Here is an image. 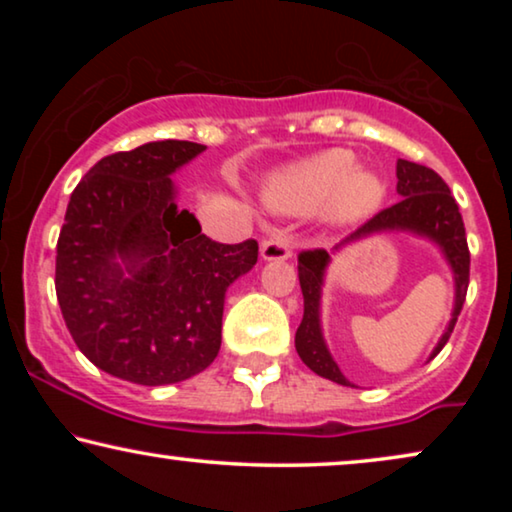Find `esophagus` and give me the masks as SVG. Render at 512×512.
<instances>
[{"label":"esophagus","mask_w":512,"mask_h":512,"mask_svg":"<svg viewBox=\"0 0 512 512\" xmlns=\"http://www.w3.org/2000/svg\"><path fill=\"white\" fill-rule=\"evenodd\" d=\"M293 256L291 244L286 237H270V240L261 242V258L263 261H289Z\"/></svg>","instance_id":"obj_1"}]
</instances>
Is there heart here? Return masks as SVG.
Instances as JSON below:
<instances>
[{
	"label": "heart",
	"mask_w": 512,
	"mask_h": 512,
	"mask_svg": "<svg viewBox=\"0 0 512 512\" xmlns=\"http://www.w3.org/2000/svg\"><path fill=\"white\" fill-rule=\"evenodd\" d=\"M387 181L363 170L347 149H328L272 174L263 186V202L272 212L303 216L321 209L333 226L366 221L380 212Z\"/></svg>",
	"instance_id": "heart-1"
}]
</instances>
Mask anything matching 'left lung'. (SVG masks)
<instances>
[{
    "label": "left lung",
    "instance_id": "left-lung-1",
    "mask_svg": "<svg viewBox=\"0 0 512 512\" xmlns=\"http://www.w3.org/2000/svg\"><path fill=\"white\" fill-rule=\"evenodd\" d=\"M396 193L401 200L396 205L382 209L368 223H363L359 230L345 237L340 244H335L333 256L349 244L366 240V237L382 233H408L422 240L436 244L443 254L445 263L450 265L454 277V305L452 317L447 321L438 345L433 347L429 361L436 356L445 342L450 340L457 324V317L464 307L468 291V270H471V254L466 244V228L461 221L459 207L454 202L450 188L438 177L431 167L410 163V160H398L396 163ZM331 254L324 249L303 251L298 256V279L303 289V321L296 331V352L303 363L314 373L326 377V380L338 382L342 387H354L352 382L342 375V370L335 363L331 349L324 340L321 331V291H324V279Z\"/></svg>",
    "mask_w": 512,
    "mask_h": 512
}]
</instances>
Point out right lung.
I'll list each match as a JSON object with an SVG mask.
<instances>
[{
    "label": "right lung",
    "mask_w": 512,
    "mask_h": 512,
    "mask_svg": "<svg viewBox=\"0 0 512 512\" xmlns=\"http://www.w3.org/2000/svg\"><path fill=\"white\" fill-rule=\"evenodd\" d=\"M195 142H149L102 158L69 198L55 293L83 356L160 387L198 375L221 347L228 286L258 261L256 240L219 244L177 205L172 174Z\"/></svg>",
    "instance_id": "right-lung-1"
}]
</instances>
